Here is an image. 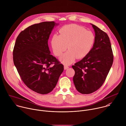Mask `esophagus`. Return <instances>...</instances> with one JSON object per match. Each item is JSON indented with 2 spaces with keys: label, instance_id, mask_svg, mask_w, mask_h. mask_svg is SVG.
<instances>
[{
  "label": "esophagus",
  "instance_id": "1",
  "mask_svg": "<svg viewBox=\"0 0 126 126\" xmlns=\"http://www.w3.org/2000/svg\"><path fill=\"white\" fill-rule=\"evenodd\" d=\"M64 70H66V69H67L68 68H69V66H67V65H64Z\"/></svg>",
  "mask_w": 126,
  "mask_h": 126
}]
</instances>
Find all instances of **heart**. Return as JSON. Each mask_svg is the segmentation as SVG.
<instances>
[{
    "label": "heart",
    "instance_id": "b5f03b06",
    "mask_svg": "<svg viewBox=\"0 0 126 126\" xmlns=\"http://www.w3.org/2000/svg\"><path fill=\"white\" fill-rule=\"evenodd\" d=\"M60 35L54 34L51 39V45L54 54L60 56V61L65 65L72 63L76 58L82 59L91 51L95 42L94 33L76 24L64 26L59 30Z\"/></svg>",
    "mask_w": 126,
    "mask_h": 126
}]
</instances>
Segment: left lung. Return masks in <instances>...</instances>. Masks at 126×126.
I'll use <instances>...</instances> for the list:
<instances>
[{"mask_svg":"<svg viewBox=\"0 0 126 126\" xmlns=\"http://www.w3.org/2000/svg\"><path fill=\"white\" fill-rule=\"evenodd\" d=\"M92 25L95 33L93 48L89 54L73 65V82L77 90L83 94L93 93L103 84L113 62L110 39L106 33Z\"/></svg>","mask_w":126,"mask_h":126,"instance_id":"left-lung-1","label":"left lung"}]
</instances>
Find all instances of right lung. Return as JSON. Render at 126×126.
Wrapping results in <instances>:
<instances>
[{"instance_id": "add662e5", "label": "right lung", "mask_w": 126, "mask_h": 126, "mask_svg": "<svg viewBox=\"0 0 126 126\" xmlns=\"http://www.w3.org/2000/svg\"><path fill=\"white\" fill-rule=\"evenodd\" d=\"M54 21L32 25L18 36L13 51V62L22 80L33 91L41 94L51 92L58 82L64 66L53 55L48 40Z\"/></svg>"}]
</instances>
